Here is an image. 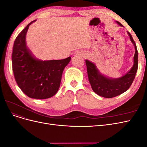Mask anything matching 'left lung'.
Segmentation results:
<instances>
[{
  "mask_svg": "<svg viewBox=\"0 0 147 147\" xmlns=\"http://www.w3.org/2000/svg\"><path fill=\"white\" fill-rule=\"evenodd\" d=\"M121 26L123 25L117 21ZM130 40L135 47V55L134 56V65L131 70L124 76L118 78H110L102 75L96 68L94 64L86 60L87 72L89 81L93 91L100 96L105 98H112L126 91L135 78L138 68V51L136 44L131 34L127 32Z\"/></svg>",
  "mask_w": 147,
  "mask_h": 147,
  "instance_id": "left-lung-1",
  "label": "left lung"
}]
</instances>
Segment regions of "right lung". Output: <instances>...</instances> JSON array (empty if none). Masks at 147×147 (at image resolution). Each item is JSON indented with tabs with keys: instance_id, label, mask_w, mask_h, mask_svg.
<instances>
[{
	"instance_id": "right-lung-1",
	"label": "right lung",
	"mask_w": 147,
	"mask_h": 147,
	"mask_svg": "<svg viewBox=\"0 0 147 147\" xmlns=\"http://www.w3.org/2000/svg\"><path fill=\"white\" fill-rule=\"evenodd\" d=\"M30 22L16 38L12 53V67L18 85L30 98L45 99L59 90L62 75L71 57L41 61L35 57L26 46V36Z\"/></svg>"
}]
</instances>
